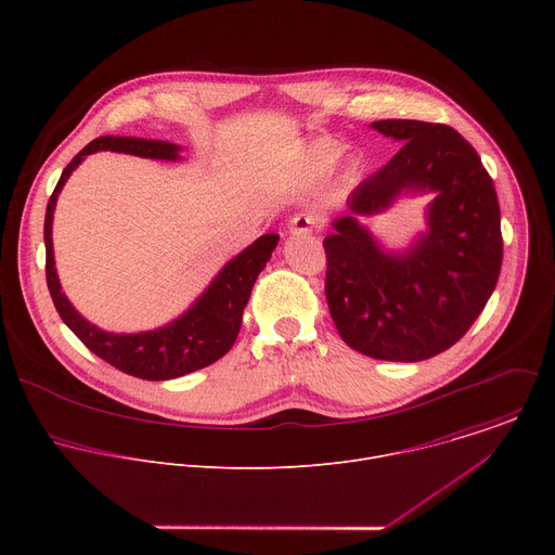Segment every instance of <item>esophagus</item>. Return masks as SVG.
Wrapping results in <instances>:
<instances>
[{"instance_id":"obj_1","label":"esophagus","mask_w":555,"mask_h":555,"mask_svg":"<svg viewBox=\"0 0 555 555\" xmlns=\"http://www.w3.org/2000/svg\"><path fill=\"white\" fill-rule=\"evenodd\" d=\"M323 221L319 215H311V212H298L292 217L289 225H287V232L289 234H311L315 230H321Z\"/></svg>"}]
</instances>
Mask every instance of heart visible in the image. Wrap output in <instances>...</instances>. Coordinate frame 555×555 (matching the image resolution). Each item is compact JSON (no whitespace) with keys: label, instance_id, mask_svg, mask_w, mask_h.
Wrapping results in <instances>:
<instances>
[{"label":"heart","instance_id":"b5f03b06","mask_svg":"<svg viewBox=\"0 0 555 555\" xmlns=\"http://www.w3.org/2000/svg\"><path fill=\"white\" fill-rule=\"evenodd\" d=\"M345 149L347 146L340 140H323V142H319V144L313 146V155H315V160H319L323 167H330L345 153Z\"/></svg>","mask_w":555,"mask_h":555}]
</instances>
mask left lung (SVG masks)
I'll return each instance as SVG.
<instances>
[{"mask_svg": "<svg viewBox=\"0 0 555 555\" xmlns=\"http://www.w3.org/2000/svg\"><path fill=\"white\" fill-rule=\"evenodd\" d=\"M402 142L349 195V215L325 236V294L340 338L390 362L428 360L465 336L490 300L503 263L501 208L479 153L448 125L377 120ZM438 193L429 230L406 254H386L358 221L402 192Z\"/></svg>", "mask_w": 555, "mask_h": 555, "instance_id": "left-lung-1", "label": "left lung"}]
</instances>
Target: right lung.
I'll return each mask as SVG.
<instances>
[{"label": "right lung", "instance_id": "right-lung-1", "mask_svg": "<svg viewBox=\"0 0 555 555\" xmlns=\"http://www.w3.org/2000/svg\"><path fill=\"white\" fill-rule=\"evenodd\" d=\"M96 151H116L151 160H180V146L165 140H146L129 135H101L92 140L86 149L78 151L72 163L63 169L54 193L50 195L43 223L46 242V281L52 302L61 315V321L76 334L92 353L116 366L118 371L142 377V379H173L197 369L217 362L230 351L242 330V315L248 305L250 292L259 272L272 257L279 244V234L270 232L259 236L242 255L230 259L204 294L178 319L165 327L140 334H112L99 330L78 313L67 296L61 292V283L54 268L52 250V212L56 197L72 176V171L86 160V155Z\"/></svg>", "mask_w": 555, "mask_h": 555}]
</instances>
